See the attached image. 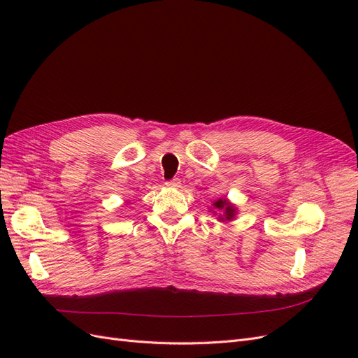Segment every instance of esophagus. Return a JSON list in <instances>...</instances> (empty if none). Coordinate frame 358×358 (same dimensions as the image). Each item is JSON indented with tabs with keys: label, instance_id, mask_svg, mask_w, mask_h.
Returning a JSON list of instances; mask_svg holds the SVG:
<instances>
[{
	"label": "esophagus",
	"instance_id": "1",
	"mask_svg": "<svg viewBox=\"0 0 358 358\" xmlns=\"http://www.w3.org/2000/svg\"><path fill=\"white\" fill-rule=\"evenodd\" d=\"M179 183H180V179H179V178H173V179H170V180L166 182V185H167L169 188H178Z\"/></svg>",
	"mask_w": 358,
	"mask_h": 358
}]
</instances>
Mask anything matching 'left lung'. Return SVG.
<instances>
[{"label":"left lung","instance_id":"left-lung-1","mask_svg":"<svg viewBox=\"0 0 358 358\" xmlns=\"http://www.w3.org/2000/svg\"><path fill=\"white\" fill-rule=\"evenodd\" d=\"M213 206H215V208H218V209H224V218L227 221L233 220L234 212H236L233 204H230L227 200H218L216 203H213ZM220 220H222V218H220Z\"/></svg>","mask_w":358,"mask_h":358}]
</instances>
